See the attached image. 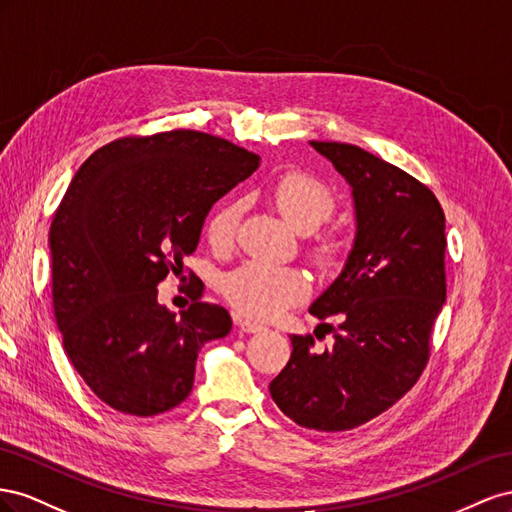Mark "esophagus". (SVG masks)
<instances>
[{
    "instance_id": "esophagus-1",
    "label": "esophagus",
    "mask_w": 512,
    "mask_h": 512,
    "mask_svg": "<svg viewBox=\"0 0 512 512\" xmlns=\"http://www.w3.org/2000/svg\"><path fill=\"white\" fill-rule=\"evenodd\" d=\"M238 326H240V330L246 332V334L266 330V326H261V324H257V321H251V319H238Z\"/></svg>"
}]
</instances>
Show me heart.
<instances>
[{
  "mask_svg": "<svg viewBox=\"0 0 512 512\" xmlns=\"http://www.w3.org/2000/svg\"><path fill=\"white\" fill-rule=\"evenodd\" d=\"M270 199L285 221L300 233L315 231L337 210V197L330 188L302 171L281 175L272 186ZM242 212V201H227L214 210L208 221V240L212 246L227 248L233 242ZM341 253L343 240L334 236H324L313 244V255L321 264H332ZM221 287L233 309L253 319H272L311 294V283L300 270L257 259L225 274Z\"/></svg>",
  "mask_w": 512,
  "mask_h": 512,
  "instance_id": "b5f03b06",
  "label": "heart"
}]
</instances>
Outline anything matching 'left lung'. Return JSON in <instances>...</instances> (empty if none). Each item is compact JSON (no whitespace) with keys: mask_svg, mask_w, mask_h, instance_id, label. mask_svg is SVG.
<instances>
[{"mask_svg":"<svg viewBox=\"0 0 512 512\" xmlns=\"http://www.w3.org/2000/svg\"><path fill=\"white\" fill-rule=\"evenodd\" d=\"M352 186L356 238L343 272L313 304L339 317L334 343L291 337L270 382L281 412L300 427L349 431L397 403L425 371L431 330L446 302L444 210L429 188L358 145L311 141Z\"/></svg>","mask_w":512,"mask_h":512,"instance_id":"8db88e82","label":"left lung"}]
</instances>
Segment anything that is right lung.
<instances>
[{
  "mask_svg": "<svg viewBox=\"0 0 512 512\" xmlns=\"http://www.w3.org/2000/svg\"><path fill=\"white\" fill-rule=\"evenodd\" d=\"M257 167L227 139L169 130L102 145L72 178L49 231L53 309L72 367L113 410L145 418L180 405L201 345L229 334V313L199 300L201 283L180 315L156 287Z\"/></svg>",
  "mask_w": 512,
  "mask_h": 512,
  "instance_id": "obj_1",
  "label": "right lung"
}]
</instances>
